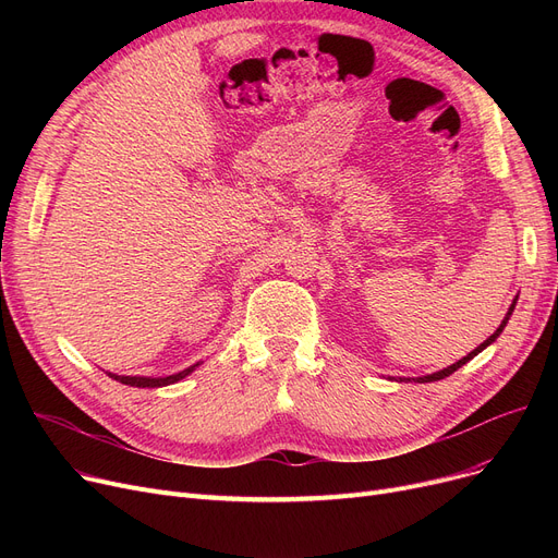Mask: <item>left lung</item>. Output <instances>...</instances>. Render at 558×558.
Wrapping results in <instances>:
<instances>
[{"mask_svg":"<svg viewBox=\"0 0 558 558\" xmlns=\"http://www.w3.org/2000/svg\"><path fill=\"white\" fill-rule=\"evenodd\" d=\"M515 301H518V299H513V303H511V307H509V312H507V316H505V318H502V324H500V328H497V330H495V332H493V335H490V337H488V339H486V341H484V343H480V345H477V348H475V350H473V353H468V355H465V357H461V360H459V362H454V364H452V366H448V368H444V371H436V373H432V375H423V377H414V379H416V383H423V385H425V383H436V379H444V377H448V375H452V373H454V371H457V368H461V366H463V364H465V362H471V360H473V357H475V355H480V353H482V350H484V348H486V345H490V343H493V341H495V339H497V337H500V335H502V330H505V326H507V324H509V316H511V314H513V307H515ZM404 379H409V377H400V383H404Z\"/></svg>","mask_w":558,"mask_h":558,"instance_id":"obj_1","label":"left lung"}]
</instances>
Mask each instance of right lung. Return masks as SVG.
<instances>
[{"label":"right lung","instance_id":"obj_1","mask_svg":"<svg viewBox=\"0 0 558 558\" xmlns=\"http://www.w3.org/2000/svg\"><path fill=\"white\" fill-rule=\"evenodd\" d=\"M201 364V362H198ZM198 364L181 371V373H173V375H167V377H137V375H114V373H108L112 379H117V383L122 385H129V387H140V389H156V387H167V385H173L179 383V379L187 377Z\"/></svg>","mask_w":558,"mask_h":558}]
</instances>
